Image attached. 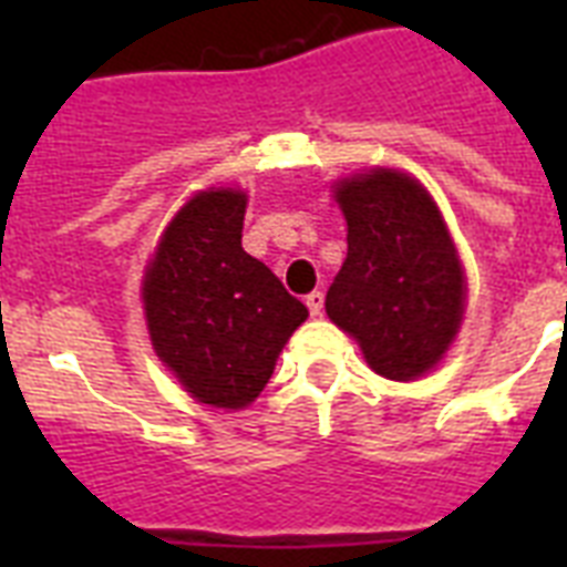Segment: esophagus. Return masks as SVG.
I'll return each instance as SVG.
<instances>
[{"label": "esophagus", "instance_id": "1", "mask_svg": "<svg viewBox=\"0 0 567 567\" xmlns=\"http://www.w3.org/2000/svg\"><path fill=\"white\" fill-rule=\"evenodd\" d=\"M306 306H309L311 318H318L320 311H323V291H311L309 297H306Z\"/></svg>", "mask_w": 567, "mask_h": 567}]
</instances>
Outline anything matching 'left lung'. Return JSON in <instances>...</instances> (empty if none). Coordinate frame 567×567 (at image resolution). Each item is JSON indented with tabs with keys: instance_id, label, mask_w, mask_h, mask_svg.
<instances>
[{
	"instance_id": "obj_1",
	"label": "left lung",
	"mask_w": 567,
	"mask_h": 567,
	"mask_svg": "<svg viewBox=\"0 0 567 567\" xmlns=\"http://www.w3.org/2000/svg\"><path fill=\"white\" fill-rule=\"evenodd\" d=\"M347 258L327 291V315L362 344L373 371L414 379L456 336L465 279L426 190L394 171L338 185Z\"/></svg>"
}]
</instances>
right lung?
<instances>
[{
	"mask_svg": "<svg viewBox=\"0 0 567 567\" xmlns=\"http://www.w3.org/2000/svg\"><path fill=\"white\" fill-rule=\"evenodd\" d=\"M247 196L196 194L146 267L144 306L155 353L199 403L244 409L265 391L309 309L244 252Z\"/></svg>",
	"mask_w": 567,
	"mask_h": 567,
	"instance_id": "right-lung-1",
	"label": "right lung"
}]
</instances>
